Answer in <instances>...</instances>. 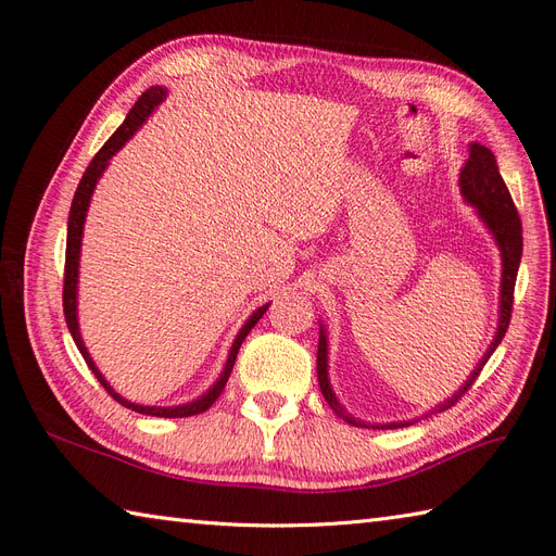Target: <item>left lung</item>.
Masks as SVG:
<instances>
[{"label":"left lung","mask_w":556,"mask_h":556,"mask_svg":"<svg viewBox=\"0 0 556 556\" xmlns=\"http://www.w3.org/2000/svg\"><path fill=\"white\" fill-rule=\"evenodd\" d=\"M459 188H462V197L466 204L473 206L478 211V217L484 223V227L490 229V233L494 237L498 250H501V296H498V327L494 333L492 345L486 348L484 357L478 362V366L473 368V374L468 376V380L459 387L457 392L452 396H447V401L439 403L431 413H443L450 406H454L468 390L470 384L476 382V378L480 376L482 366L486 364V359L492 357V352L498 348L501 339L506 336L508 325H510V313H513V292H515V280H517V268L521 262V220L517 215V208L513 204V197L503 182L501 174H498V164L496 157L490 148H484L480 143H470L468 146V160L464 164V169L459 174ZM327 359H329V345H327V331L325 327L319 325V343H317V382L319 390H323V396L327 399V403L331 406V410L339 415L341 419H345L348 425L352 427H364V429H401L408 427L413 422H387V425H366L362 419L352 417L343 403L336 399L331 382H329V371H327Z\"/></svg>","instance_id":"obj_1"}]
</instances>
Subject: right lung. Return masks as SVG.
<instances>
[{
	"label": "right lung",
	"mask_w": 556,
	"mask_h": 556,
	"mask_svg": "<svg viewBox=\"0 0 556 556\" xmlns=\"http://www.w3.org/2000/svg\"><path fill=\"white\" fill-rule=\"evenodd\" d=\"M166 99V88L162 86H153L148 88L141 97L139 102L131 106V111L127 113L125 123L117 127L113 131V137L102 146V150L92 157V162L88 164L86 174H83L78 188H76V194H74V201H72V211H70V223H66V260H64V290H62V306H64V319H66V327H70L72 336H74V343L76 348L80 350L83 359H86V364L90 366V371L94 374V378L102 382L104 390L121 403V406L134 410V413H141V415H153V417H190V415H199L208 410L215 399L223 394L225 384L229 380V374L233 368V362H237V355H239V348L241 343L245 341V336L252 331V327H255L260 323V317L266 313V308L271 304H264L260 306L255 313H252L245 325L241 327V331L237 333V339H233L231 343V350L227 355V364L223 368L220 378H217L213 382V387H208V390L197 396L194 401H188V403H180V406H141V403H134V401H127L125 396L117 394L113 387L109 384V380L102 376V371L94 366L90 352L86 348V343H83L80 339V329H78V262H80V241H83V227H86V215H88V206H90V199H92V192L97 188V180L102 178V174L106 172L109 166V160L121 150L134 134H137V129L148 121V115L153 113L162 102Z\"/></svg>",
	"instance_id": "1"
}]
</instances>
